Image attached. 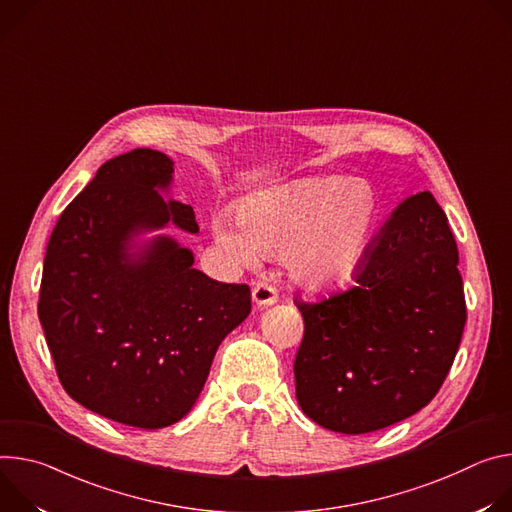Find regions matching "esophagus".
<instances>
[{
	"mask_svg": "<svg viewBox=\"0 0 512 512\" xmlns=\"http://www.w3.org/2000/svg\"><path fill=\"white\" fill-rule=\"evenodd\" d=\"M276 299H278L276 289L270 287V285H266V282H258V285L254 287V291H252V301H254V305H258V307L274 305Z\"/></svg>",
	"mask_w": 512,
	"mask_h": 512,
	"instance_id": "34e87169",
	"label": "esophagus"
}]
</instances>
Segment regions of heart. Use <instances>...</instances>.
I'll list each match as a JSON object with an SVG mask.
<instances>
[{
    "instance_id": "heart-1",
    "label": "heart",
    "mask_w": 512,
    "mask_h": 512,
    "mask_svg": "<svg viewBox=\"0 0 512 512\" xmlns=\"http://www.w3.org/2000/svg\"><path fill=\"white\" fill-rule=\"evenodd\" d=\"M242 230L217 215L213 236L240 264L289 258V272L309 293L348 287L366 264L384 219L382 195L368 183L325 179L256 193L236 207Z\"/></svg>"
}]
</instances>
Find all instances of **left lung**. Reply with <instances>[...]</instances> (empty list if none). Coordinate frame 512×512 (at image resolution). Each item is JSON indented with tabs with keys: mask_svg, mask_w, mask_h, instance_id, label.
Wrapping results in <instances>:
<instances>
[{
	"mask_svg": "<svg viewBox=\"0 0 512 512\" xmlns=\"http://www.w3.org/2000/svg\"><path fill=\"white\" fill-rule=\"evenodd\" d=\"M458 262L447 217L423 191L392 211L356 287L313 305L297 303L305 335L295 382L309 419L360 435L431 403L466 325Z\"/></svg>",
	"mask_w": 512,
	"mask_h": 512,
	"instance_id": "1",
	"label": "left lung"
}]
</instances>
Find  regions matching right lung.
<instances>
[{"mask_svg": "<svg viewBox=\"0 0 512 512\" xmlns=\"http://www.w3.org/2000/svg\"><path fill=\"white\" fill-rule=\"evenodd\" d=\"M173 160L136 148L99 166L50 234L38 319L56 374L85 409L138 429L181 421L223 337L252 309L248 285L193 268L170 236L197 234L191 205L168 199Z\"/></svg>", "mask_w": 512, "mask_h": 512, "instance_id": "right-lung-1", "label": "right lung"}]
</instances>
